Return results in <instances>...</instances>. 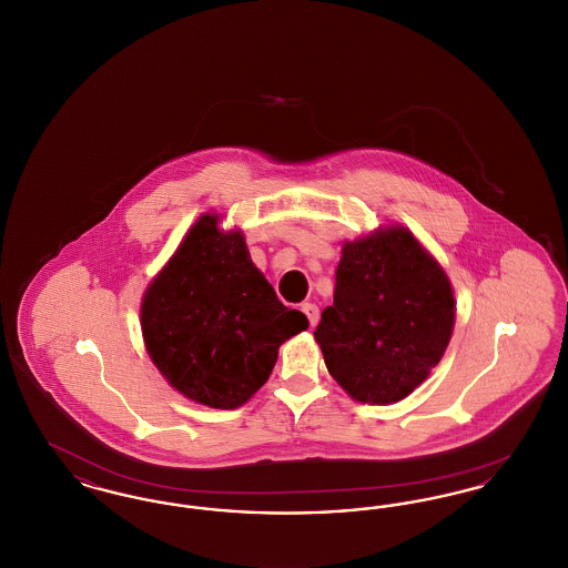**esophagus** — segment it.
<instances>
[{"label":"esophagus","instance_id":"obj_1","mask_svg":"<svg viewBox=\"0 0 568 568\" xmlns=\"http://www.w3.org/2000/svg\"><path fill=\"white\" fill-rule=\"evenodd\" d=\"M302 313L308 317V324L313 325V327L320 324V308H317V304L304 302V304H302Z\"/></svg>","mask_w":568,"mask_h":568}]
</instances>
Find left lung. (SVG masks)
Returning a JSON list of instances; mask_svg holds the SVG:
<instances>
[{"instance_id": "1", "label": "left lung", "mask_w": 568, "mask_h": 568, "mask_svg": "<svg viewBox=\"0 0 568 568\" xmlns=\"http://www.w3.org/2000/svg\"><path fill=\"white\" fill-rule=\"evenodd\" d=\"M454 322L447 274L408 230L392 225L343 246L334 304L315 341L353 400L392 405L428 378Z\"/></svg>"}]
</instances>
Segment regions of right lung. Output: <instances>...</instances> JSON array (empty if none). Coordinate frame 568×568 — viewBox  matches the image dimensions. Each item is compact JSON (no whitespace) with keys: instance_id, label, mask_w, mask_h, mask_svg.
<instances>
[{"instance_id":"1","label":"right lung","mask_w":568,"mask_h":568,"mask_svg":"<svg viewBox=\"0 0 568 568\" xmlns=\"http://www.w3.org/2000/svg\"><path fill=\"white\" fill-rule=\"evenodd\" d=\"M142 336L165 381L200 405L236 408L271 377L278 347L308 327L251 262L244 236L202 215L151 281Z\"/></svg>"}]
</instances>
